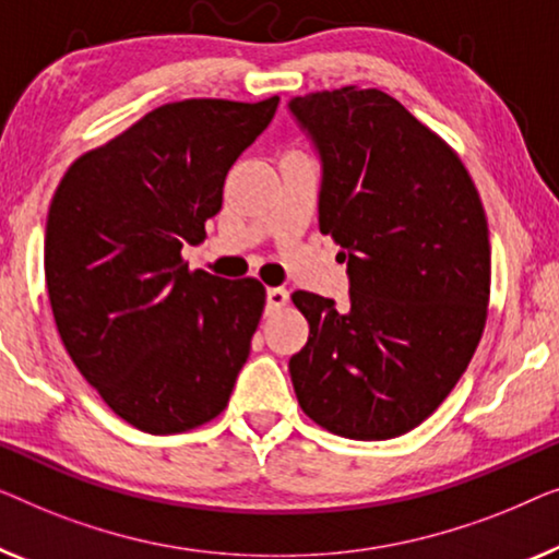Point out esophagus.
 Wrapping results in <instances>:
<instances>
[{
	"mask_svg": "<svg viewBox=\"0 0 559 559\" xmlns=\"http://www.w3.org/2000/svg\"><path fill=\"white\" fill-rule=\"evenodd\" d=\"M265 301H269V313L283 309V306L288 304V290L286 288H269V294H265Z\"/></svg>",
	"mask_w": 559,
	"mask_h": 559,
	"instance_id": "34e87169",
	"label": "esophagus"
}]
</instances>
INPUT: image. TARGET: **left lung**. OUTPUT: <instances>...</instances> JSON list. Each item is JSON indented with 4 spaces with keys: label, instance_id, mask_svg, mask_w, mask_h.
I'll use <instances>...</instances> for the list:
<instances>
[{
    "label": "left lung",
    "instance_id": "obj_1",
    "mask_svg": "<svg viewBox=\"0 0 559 559\" xmlns=\"http://www.w3.org/2000/svg\"><path fill=\"white\" fill-rule=\"evenodd\" d=\"M324 164L319 227L349 273V309L296 290L309 342L290 357L298 405L352 440L418 428L481 342L489 225L461 156L377 88L344 85L288 104Z\"/></svg>",
    "mask_w": 559,
    "mask_h": 559
}]
</instances>
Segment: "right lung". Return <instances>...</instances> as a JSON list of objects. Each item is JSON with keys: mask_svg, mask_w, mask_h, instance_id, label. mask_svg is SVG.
I'll return each mask as SVG.
<instances>
[{"mask_svg": "<svg viewBox=\"0 0 559 559\" xmlns=\"http://www.w3.org/2000/svg\"><path fill=\"white\" fill-rule=\"evenodd\" d=\"M278 108L187 98L70 164L45 227V283L73 365L129 426L185 433L225 411L265 288L187 269L235 159Z\"/></svg>", "mask_w": 559, "mask_h": 559, "instance_id": "right-lung-1", "label": "right lung"}]
</instances>
